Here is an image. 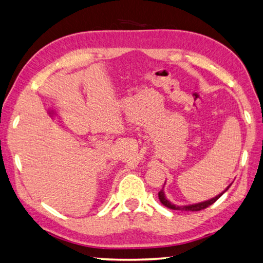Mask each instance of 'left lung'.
I'll use <instances>...</instances> for the list:
<instances>
[{"label":"left lung","instance_id":"8db88e82","mask_svg":"<svg viewBox=\"0 0 263 263\" xmlns=\"http://www.w3.org/2000/svg\"><path fill=\"white\" fill-rule=\"evenodd\" d=\"M232 184V183H231ZM231 184L228 186V187L223 191V192H221L219 194H217L216 197H214L212 199L209 200H206V201H202V202H198V203H192V204H186V206H176L175 203H173L170 201V200L166 199L165 197V193H164V189H162L160 192H159V199L160 201L162 202V204L165 207H168L170 209H174V211H190V212H198V211H201V209H204L207 208L208 206H211V204H213L215 201H216L217 199H219L223 195L224 192H227V191L229 190V187H230ZM165 185V183H164ZM163 185V187H164Z\"/></svg>","mask_w":263,"mask_h":263}]
</instances>
